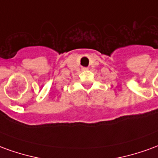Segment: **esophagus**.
Returning <instances> with one entry per match:
<instances>
[{"mask_svg": "<svg viewBox=\"0 0 158 158\" xmlns=\"http://www.w3.org/2000/svg\"><path fill=\"white\" fill-rule=\"evenodd\" d=\"M88 68H82V70L83 71H87V70H88Z\"/></svg>", "mask_w": 158, "mask_h": 158, "instance_id": "obj_1", "label": "esophagus"}]
</instances>
